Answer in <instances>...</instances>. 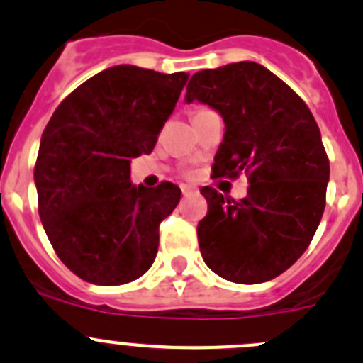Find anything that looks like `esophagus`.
<instances>
[{
	"label": "esophagus",
	"mask_w": 363,
	"mask_h": 363,
	"mask_svg": "<svg viewBox=\"0 0 363 363\" xmlns=\"http://www.w3.org/2000/svg\"><path fill=\"white\" fill-rule=\"evenodd\" d=\"M181 191L184 197H189V195H195V193H197V189L189 188V186H181Z\"/></svg>",
	"instance_id": "obj_1"
}]
</instances>
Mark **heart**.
Returning a JSON list of instances; mask_svg holds the SVG:
<instances>
[{
  "label": "heart",
  "mask_w": 363,
  "mask_h": 363,
  "mask_svg": "<svg viewBox=\"0 0 363 363\" xmlns=\"http://www.w3.org/2000/svg\"><path fill=\"white\" fill-rule=\"evenodd\" d=\"M199 111H202V109H199ZM195 113H197V111H195Z\"/></svg>",
  "instance_id": "b5f03b06"
}]
</instances>
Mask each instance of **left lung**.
I'll use <instances>...</instances> for the list:
<instances>
[{"instance_id":"1","label":"left lung","mask_w":363,"mask_h":363,"mask_svg":"<svg viewBox=\"0 0 363 363\" xmlns=\"http://www.w3.org/2000/svg\"><path fill=\"white\" fill-rule=\"evenodd\" d=\"M218 111L225 134L213 177L245 172L247 197L201 193L208 215L199 222L206 265L223 279L265 283L290 269L310 245L323 218L330 159L303 98L256 62L202 69L186 87V101Z\"/></svg>"}]
</instances>
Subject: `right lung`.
Masks as SVG:
<instances>
[{"label":"right lung","mask_w":363,"mask_h":363,"mask_svg":"<svg viewBox=\"0 0 363 363\" xmlns=\"http://www.w3.org/2000/svg\"><path fill=\"white\" fill-rule=\"evenodd\" d=\"M188 77L109 67L67 94L44 128L33 168L39 216L60 262L80 279L116 286L154 263L159 223L181 189L132 186L130 162L154 150Z\"/></svg>","instance_id":"1"}]
</instances>
